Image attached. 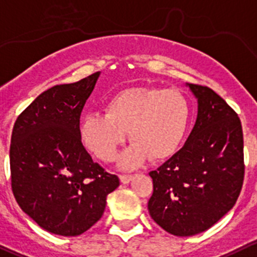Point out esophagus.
Instances as JSON below:
<instances>
[{
    "instance_id": "esophagus-1",
    "label": "esophagus",
    "mask_w": 257,
    "mask_h": 257,
    "mask_svg": "<svg viewBox=\"0 0 257 257\" xmlns=\"http://www.w3.org/2000/svg\"><path fill=\"white\" fill-rule=\"evenodd\" d=\"M134 175H119V180H121V183H123V184H127V183H130L131 180H133Z\"/></svg>"
}]
</instances>
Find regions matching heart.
<instances>
[{
	"label": "heart",
	"mask_w": 257,
	"mask_h": 257,
	"mask_svg": "<svg viewBox=\"0 0 257 257\" xmlns=\"http://www.w3.org/2000/svg\"><path fill=\"white\" fill-rule=\"evenodd\" d=\"M190 119V106L179 90L134 87L107 99L104 114L83 117L79 135L87 150L102 161H112L128 131L131 146L119 158V165L131 169L150 156L164 160L182 145Z\"/></svg>",
	"instance_id": "obj_1"
}]
</instances>
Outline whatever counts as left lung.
Instances as JSON below:
<instances>
[{"instance_id":"1","label":"left lung","mask_w":257,"mask_h":257,"mask_svg":"<svg viewBox=\"0 0 257 257\" xmlns=\"http://www.w3.org/2000/svg\"><path fill=\"white\" fill-rule=\"evenodd\" d=\"M197 121L184 146L150 172L151 218L174 236H193L218 222L236 203L245 174L241 121L223 98L190 84Z\"/></svg>"}]
</instances>
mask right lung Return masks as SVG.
I'll return each instance as SVG.
<instances>
[{"mask_svg": "<svg viewBox=\"0 0 257 257\" xmlns=\"http://www.w3.org/2000/svg\"><path fill=\"white\" fill-rule=\"evenodd\" d=\"M101 73L43 92L17 117L10 146L11 187L20 208L41 228L78 236L103 214L119 185L83 146L79 118Z\"/></svg>", "mask_w": 257, "mask_h": 257, "instance_id": "obj_1", "label": "right lung"}]
</instances>
